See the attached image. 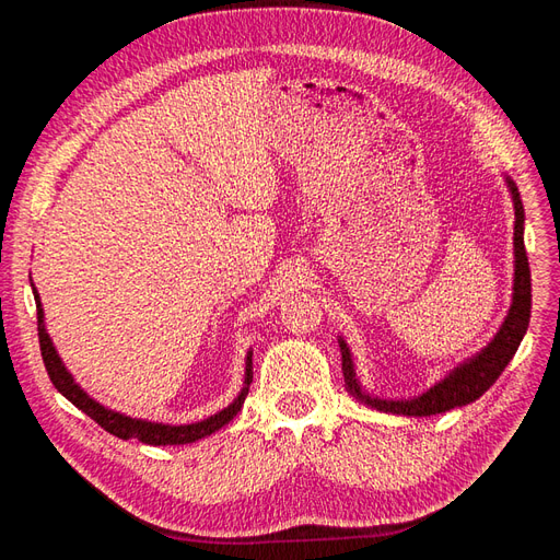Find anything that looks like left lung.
<instances>
[{"mask_svg":"<svg viewBox=\"0 0 560 560\" xmlns=\"http://www.w3.org/2000/svg\"><path fill=\"white\" fill-rule=\"evenodd\" d=\"M506 189L512 194L514 202V287H512V306L506 313L502 327L498 334L490 338V343L483 346L479 352H474L471 358L453 366L448 374L436 381L430 389L418 395V397H404V399H387L378 395H369L358 378V369L352 362V352L346 343L343 336H338V348H341V362H343V378L348 393L371 406V409L383 411V413H395V416H436L446 413L455 406H465L469 401H477L486 389L498 381V376L504 371V366L512 362L516 354L525 329H528L530 322V266L528 257H525V245H523V224H525V212L521 194L512 177L504 175Z\"/></svg>","mask_w":560,"mask_h":560,"instance_id":"1","label":"left lung"}]
</instances>
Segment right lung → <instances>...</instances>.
<instances>
[{"label":"right lung","instance_id":"right-lung-1","mask_svg":"<svg viewBox=\"0 0 560 560\" xmlns=\"http://www.w3.org/2000/svg\"><path fill=\"white\" fill-rule=\"evenodd\" d=\"M32 294H35L37 301V329H39V348H42V358L48 371V378L54 381L58 393L70 399L79 411H83L86 416H91L100 428H105L109 434L118 436V439H138L142 444H151V446H179V444H194L198 439H206L210 434H214L217 430H222L224 425L233 420V416H238V411L243 409L245 397L249 393V383H252V350H247L245 358V381L238 397H235L226 409L217 411L214 416L202 418L198 422H184V425H171V422H151L144 418H130L126 413H118L107 409L100 401H95L86 389H83L74 376L67 371L65 362L60 360V354L50 341V336L46 331V322H44V308H42V299L37 287L32 284Z\"/></svg>","mask_w":560,"mask_h":560}]
</instances>
